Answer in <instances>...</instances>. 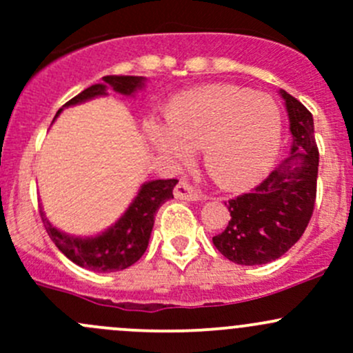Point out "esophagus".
<instances>
[{
    "mask_svg": "<svg viewBox=\"0 0 353 353\" xmlns=\"http://www.w3.org/2000/svg\"><path fill=\"white\" fill-rule=\"evenodd\" d=\"M174 196L177 199H184V201H199V199H201V196H199L196 191H194L190 184L184 183V181H181V183L174 188Z\"/></svg>",
    "mask_w": 353,
    "mask_h": 353,
    "instance_id": "1",
    "label": "esophagus"
}]
</instances>
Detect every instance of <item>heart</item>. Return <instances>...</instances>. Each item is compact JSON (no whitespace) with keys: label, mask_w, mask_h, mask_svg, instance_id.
<instances>
[{"label":"heart","mask_w":353,"mask_h":353,"mask_svg":"<svg viewBox=\"0 0 353 353\" xmlns=\"http://www.w3.org/2000/svg\"><path fill=\"white\" fill-rule=\"evenodd\" d=\"M165 126L148 124L159 154L186 163L203 150V165L220 188L239 191L265 179L282 143V114L272 97L234 85H210L174 97Z\"/></svg>","instance_id":"b5f03b06"}]
</instances>
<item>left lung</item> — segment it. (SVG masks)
<instances>
[{"label": "left lung", "mask_w": 353, "mask_h": 353, "mask_svg": "<svg viewBox=\"0 0 353 353\" xmlns=\"http://www.w3.org/2000/svg\"><path fill=\"white\" fill-rule=\"evenodd\" d=\"M279 94L290 123V152L251 193L230 199L229 225L213 237L215 248L237 265H266L285 254L314 210L319 152L312 114L285 90Z\"/></svg>", "instance_id": "left-lung-1"}]
</instances>
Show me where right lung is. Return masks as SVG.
I'll use <instances>...</instances> for the list:
<instances>
[{
    "mask_svg": "<svg viewBox=\"0 0 353 353\" xmlns=\"http://www.w3.org/2000/svg\"><path fill=\"white\" fill-rule=\"evenodd\" d=\"M145 85H147L145 77H104L102 83L90 85L77 97L68 101L58 110L54 121L65 108L83 104L92 99L105 97L109 95V88L124 97H134L137 92L143 90ZM176 184L177 179H155L143 183L138 188L137 196L130 203L126 212L112 225L95 236H73V234L63 232L58 227L52 225L51 220L46 216L44 210L41 208L42 222L56 248L74 265L99 273L119 272L134 265L147 251L157 210L167 199L174 198L172 191Z\"/></svg>",
    "mask_w": 353,
    "mask_h": 353,
    "instance_id": "1",
    "label": "right lung"
}]
</instances>
